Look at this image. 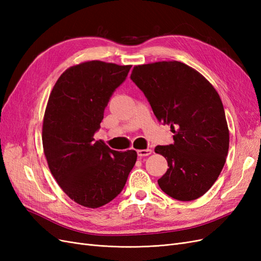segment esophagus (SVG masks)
I'll list each match as a JSON object with an SVG mask.
<instances>
[{
    "label": "esophagus",
    "mask_w": 261,
    "mask_h": 261,
    "mask_svg": "<svg viewBox=\"0 0 261 261\" xmlns=\"http://www.w3.org/2000/svg\"><path fill=\"white\" fill-rule=\"evenodd\" d=\"M151 152H152V150L151 149H139V150H137V154H138V156H147V155H149V154H151Z\"/></svg>",
    "instance_id": "esophagus-1"
}]
</instances>
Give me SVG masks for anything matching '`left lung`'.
<instances>
[{
  "label": "left lung",
  "mask_w": 261,
  "mask_h": 261,
  "mask_svg": "<svg viewBox=\"0 0 261 261\" xmlns=\"http://www.w3.org/2000/svg\"><path fill=\"white\" fill-rule=\"evenodd\" d=\"M130 78L145 93L156 120L174 133V143L154 149L169 167L158 184L174 199L199 198L218 179L230 145L218 91L199 72L177 61L136 65Z\"/></svg>",
  "instance_id": "1"
}]
</instances>
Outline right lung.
<instances>
[{
  "label": "right lung",
  "mask_w": 261,
  "mask_h": 261,
  "mask_svg": "<svg viewBox=\"0 0 261 261\" xmlns=\"http://www.w3.org/2000/svg\"><path fill=\"white\" fill-rule=\"evenodd\" d=\"M130 67L102 61L70 66L55 83L45 108L42 145L49 169L63 192L86 208L113 200L137 160L135 150L115 151L93 138Z\"/></svg>",
  "instance_id": "obj_1"
}]
</instances>
